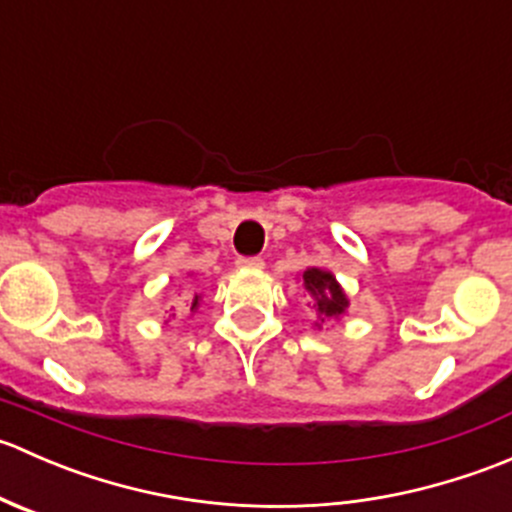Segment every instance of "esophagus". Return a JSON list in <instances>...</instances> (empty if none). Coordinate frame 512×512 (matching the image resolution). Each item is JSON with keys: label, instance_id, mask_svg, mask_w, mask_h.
Returning a JSON list of instances; mask_svg holds the SVG:
<instances>
[{"label": "esophagus", "instance_id": "1", "mask_svg": "<svg viewBox=\"0 0 512 512\" xmlns=\"http://www.w3.org/2000/svg\"><path fill=\"white\" fill-rule=\"evenodd\" d=\"M235 265L237 267H252V270H260V267L265 265V262H262V257H237Z\"/></svg>", "mask_w": 512, "mask_h": 512}]
</instances>
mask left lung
Returning a JSON list of instances; mask_svg holds the SVG:
<instances>
[{
  "mask_svg": "<svg viewBox=\"0 0 512 512\" xmlns=\"http://www.w3.org/2000/svg\"><path fill=\"white\" fill-rule=\"evenodd\" d=\"M302 282L309 297L314 299V309H317L322 322L324 319H339L347 312L349 299L332 272L319 270V267H307L302 275Z\"/></svg>",
  "mask_w": 512,
  "mask_h": 512,
  "instance_id": "obj_1",
  "label": "left lung"
}]
</instances>
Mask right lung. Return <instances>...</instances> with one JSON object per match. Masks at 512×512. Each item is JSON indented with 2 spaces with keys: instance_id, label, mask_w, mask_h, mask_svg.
<instances>
[{
  "instance_id": "right-lung-1",
  "label": "right lung",
  "mask_w": 512,
  "mask_h": 512,
  "mask_svg": "<svg viewBox=\"0 0 512 512\" xmlns=\"http://www.w3.org/2000/svg\"><path fill=\"white\" fill-rule=\"evenodd\" d=\"M198 307H200V294H193V297L188 299V309H190V312H195Z\"/></svg>"
}]
</instances>
